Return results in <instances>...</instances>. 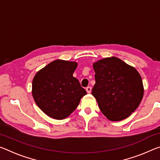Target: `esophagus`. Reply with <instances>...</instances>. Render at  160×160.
Segmentation results:
<instances>
[{"mask_svg":"<svg viewBox=\"0 0 160 160\" xmlns=\"http://www.w3.org/2000/svg\"><path fill=\"white\" fill-rule=\"evenodd\" d=\"M91 90H92L91 87H87V88H86L87 92H88V93H90V92H91Z\"/></svg>","mask_w":160,"mask_h":160,"instance_id":"esophagus-1","label":"esophagus"}]
</instances>
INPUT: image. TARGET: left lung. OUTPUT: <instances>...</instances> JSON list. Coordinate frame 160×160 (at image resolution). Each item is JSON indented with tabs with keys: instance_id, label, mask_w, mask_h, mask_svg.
Returning <instances> with one entry per match:
<instances>
[{
	"instance_id": "8db88e82",
	"label": "left lung",
	"mask_w": 160,
	"mask_h": 160,
	"mask_svg": "<svg viewBox=\"0 0 160 160\" xmlns=\"http://www.w3.org/2000/svg\"><path fill=\"white\" fill-rule=\"evenodd\" d=\"M93 68L96 82L92 94L103 114L112 121L128 118L139 106L144 94L139 72L114 56L95 62Z\"/></svg>"
}]
</instances>
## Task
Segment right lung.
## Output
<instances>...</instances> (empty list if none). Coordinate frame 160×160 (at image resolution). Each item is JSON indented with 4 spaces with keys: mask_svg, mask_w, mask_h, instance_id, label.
I'll use <instances>...</instances> for the list:
<instances>
[{
    "mask_svg": "<svg viewBox=\"0 0 160 160\" xmlns=\"http://www.w3.org/2000/svg\"><path fill=\"white\" fill-rule=\"evenodd\" d=\"M78 63L56 60L37 72L32 80V96L43 112L62 120L74 112L87 94L72 76Z\"/></svg>",
    "mask_w": 160,
    "mask_h": 160,
    "instance_id": "add662e5",
    "label": "right lung"
}]
</instances>
